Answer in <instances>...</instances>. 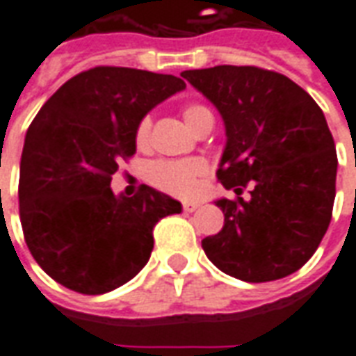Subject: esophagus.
I'll return each instance as SVG.
<instances>
[{"label":"esophagus","mask_w":356,"mask_h":356,"mask_svg":"<svg viewBox=\"0 0 356 356\" xmlns=\"http://www.w3.org/2000/svg\"><path fill=\"white\" fill-rule=\"evenodd\" d=\"M198 208H200L198 202H183V209H185L186 213H193V211H196Z\"/></svg>","instance_id":"obj_1"}]
</instances>
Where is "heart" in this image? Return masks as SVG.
Wrapping results in <instances>:
<instances>
[{
    "instance_id": "1",
    "label": "heart",
    "mask_w": 356,
    "mask_h": 356,
    "mask_svg": "<svg viewBox=\"0 0 356 356\" xmlns=\"http://www.w3.org/2000/svg\"><path fill=\"white\" fill-rule=\"evenodd\" d=\"M209 112L200 104H191L183 110V118L188 127L202 116ZM148 133H150V118H143L135 131V143L137 147H145L148 143ZM206 173V163L193 158V160H158L148 168V179L150 183L162 188L165 193L175 194V196H191L198 186V181Z\"/></svg>"
}]
</instances>
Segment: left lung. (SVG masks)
<instances>
[{"mask_svg": "<svg viewBox=\"0 0 356 356\" xmlns=\"http://www.w3.org/2000/svg\"><path fill=\"white\" fill-rule=\"evenodd\" d=\"M181 76L223 118L217 179L238 194L216 200L225 225L202 240L208 259L244 282L296 273L328 231L336 198V145L321 106L290 78L255 66ZM244 186L248 201L239 196Z\"/></svg>", "mask_w": 356, "mask_h": 356, "instance_id": "obj_1", "label": "left lung"}]
</instances>
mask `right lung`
I'll use <instances>...</instances> for the list:
<instances>
[{
	"mask_svg": "<svg viewBox=\"0 0 356 356\" xmlns=\"http://www.w3.org/2000/svg\"><path fill=\"white\" fill-rule=\"evenodd\" d=\"M185 88L171 74L97 66L60 86L28 127L20 223L38 265L68 290L97 296L129 282L152 254L154 225L181 213L156 188L127 198L110 181L135 154L140 120Z\"/></svg>",
	"mask_w": 356,
	"mask_h": 356,
	"instance_id": "obj_1",
	"label": "right lung"
}]
</instances>
